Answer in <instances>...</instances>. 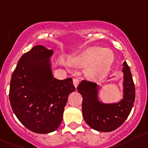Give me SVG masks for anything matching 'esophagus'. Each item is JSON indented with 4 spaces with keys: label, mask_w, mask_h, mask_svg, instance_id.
Wrapping results in <instances>:
<instances>
[{
    "label": "esophagus",
    "mask_w": 148,
    "mask_h": 148,
    "mask_svg": "<svg viewBox=\"0 0 148 148\" xmlns=\"http://www.w3.org/2000/svg\"><path fill=\"white\" fill-rule=\"evenodd\" d=\"M79 83H80V80L78 79V78H73V84H74V86H75V88L78 87Z\"/></svg>",
    "instance_id": "obj_1"
}]
</instances>
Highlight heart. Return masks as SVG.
Masks as SVG:
<instances>
[{"label": "heart", "mask_w": 148, "mask_h": 148, "mask_svg": "<svg viewBox=\"0 0 148 148\" xmlns=\"http://www.w3.org/2000/svg\"><path fill=\"white\" fill-rule=\"evenodd\" d=\"M114 61L111 50L99 47H89L72 57L74 64L88 67L87 75L92 78H101L109 72Z\"/></svg>", "instance_id": "heart-1"}]
</instances>
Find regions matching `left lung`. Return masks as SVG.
<instances>
[{"mask_svg": "<svg viewBox=\"0 0 148 148\" xmlns=\"http://www.w3.org/2000/svg\"><path fill=\"white\" fill-rule=\"evenodd\" d=\"M123 98L118 102L103 103L98 97L100 85L82 81L78 85V92L82 95V113L89 127L97 131H114L125 121L135 101V86L130 67L126 62L123 64ZM114 78L112 76L109 79Z\"/></svg>", "mask_w": 148, "mask_h": 148, "instance_id": "8db88e82", "label": "left lung"}]
</instances>
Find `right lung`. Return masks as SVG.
Returning a JSON list of instances; mask_svg holds the SVG:
<instances>
[{
  "label": "right lung",
  "instance_id": "right-lung-1",
  "mask_svg": "<svg viewBox=\"0 0 148 148\" xmlns=\"http://www.w3.org/2000/svg\"><path fill=\"white\" fill-rule=\"evenodd\" d=\"M53 50L36 45L22 56L12 75L9 100L14 114L28 130L48 134L59 128L69 95L75 90L73 79L53 75Z\"/></svg>",
  "mask_w": 148,
  "mask_h": 148
}]
</instances>
